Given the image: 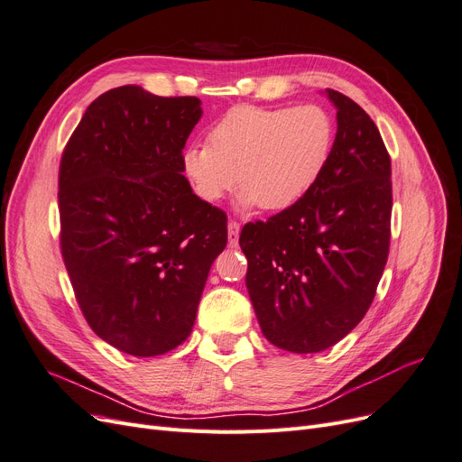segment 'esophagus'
Returning a JSON list of instances; mask_svg holds the SVG:
<instances>
[{
    "label": "esophagus",
    "instance_id": "esophagus-1",
    "mask_svg": "<svg viewBox=\"0 0 462 462\" xmlns=\"http://www.w3.org/2000/svg\"><path fill=\"white\" fill-rule=\"evenodd\" d=\"M239 233H241V226L236 221L229 219L227 221V235H229V246H236L239 245Z\"/></svg>",
    "mask_w": 462,
    "mask_h": 462
}]
</instances>
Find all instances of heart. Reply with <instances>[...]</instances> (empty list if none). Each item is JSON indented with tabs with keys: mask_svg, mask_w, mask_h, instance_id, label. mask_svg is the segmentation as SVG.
<instances>
[{
	"mask_svg": "<svg viewBox=\"0 0 462 462\" xmlns=\"http://www.w3.org/2000/svg\"><path fill=\"white\" fill-rule=\"evenodd\" d=\"M333 138V121L319 106H236L214 125L208 144L183 152V171L206 202L223 199L236 185L245 209L283 212L324 173Z\"/></svg>",
	"mask_w": 462,
	"mask_h": 462,
	"instance_id": "1",
	"label": "heart"
}]
</instances>
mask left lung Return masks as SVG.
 I'll return each instance as SVG.
<instances>
[{"label":"left lung","instance_id":"left-lung-1","mask_svg":"<svg viewBox=\"0 0 462 462\" xmlns=\"http://www.w3.org/2000/svg\"><path fill=\"white\" fill-rule=\"evenodd\" d=\"M337 134L306 197L268 221L248 223L239 245L263 337L289 353L339 343L368 312L391 235V160L370 116L328 88Z\"/></svg>","mask_w":462,"mask_h":462}]
</instances>
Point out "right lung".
<instances>
[{
	"label": "right lung",
	"instance_id": "add662e5",
	"mask_svg": "<svg viewBox=\"0 0 462 462\" xmlns=\"http://www.w3.org/2000/svg\"><path fill=\"white\" fill-rule=\"evenodd\" d=\"M202 117L194 96L127 85L87 107L60 167L61 254L97 337L158 356L192 331L227 217L183 175V148Z\"/></svg>",
	"mask_w": 462,
	"mask_h": 462
}]
</instances>
